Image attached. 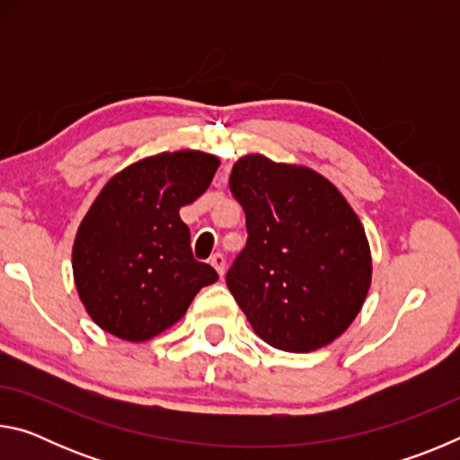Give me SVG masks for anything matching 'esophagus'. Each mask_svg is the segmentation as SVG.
I'll list each match as a JSON object with an SVG mask.
<instances>
[{
  "label": "esophagus",
  "mask_w": 460,
  "mask_h": 460,
  "mask_svg": "<svg viewBox=\"0 0 460 460\" xmlns=\"http://www.w3.org/2000/svg\"><path fill=\"white\" fill-rule=\"evenodd\" d=\"M225 263H227V260H225V255L223 253H215L213 258H211V266L219 271V276L223 278V274H225Z\"/></svg>",
  "instance_id": "obj_1"
}]
</instances>
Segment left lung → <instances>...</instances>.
<instances>
[{"label":"left lung","mask_w":460,"mask_h":460,"mask_svg":"<svg viewBox=\"0 0 460 460\" xmlns=\"http://www.w3.org/2000/svg\"><path fill=\"white\" fill-rule=\"evenodd\" d=\"M233 197L247 243L227 286L253 331L271 347L306 353L347 331L371 284L363 225L334 186L305 166L252 154L235 162Z\"/></svg>","instance_id":"obj_1"}]
</instances>
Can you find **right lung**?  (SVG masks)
I'll return each mask as SVG.
<instances>
[{
    "label": "right lung",
    "instance_id": "add662e5",
    "mask_svg": "<svg viewBox=\"0 0 460 460\" xmlns=\"http://www.w3.org/2000/svg\"><path fill=\"white\" fill-rule=\"evenodd\" d=\"M219 168L211 154H158L105 184L73 247L75 284L101 329L147 341L181 321L200 288L219 279L197 261L178 211L208 189Z\"/></svg>",
    "mask_w": 460,
    "mask_h": 460
}]
</instances>
